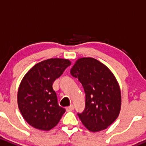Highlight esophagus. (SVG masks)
I'll list each match as a JSON object with an SVG mask.
<instances>
[{
  "label": "esophagus",
  "mask_w": 146,
  "mask_h": 146,
  "mask_svg": "<svg viewBox=\"0 0 146 146\" xmlns=\"http://www.w3.org/2000/svg\"><path fill=\"white\" fill-rule=\"evenodd\" d=\"M74 110V106L73 105V104H71L70 106H69V107H66V111H73V110Z\"/></svg>",
  "instance_id": "1"
}]
</instances>
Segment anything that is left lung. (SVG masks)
Wrapping results in <instances>:
<instances>
[{"mask_svg":"<svg viewBox=\"0 0 146 146\" xmlns=\"http://www.w3.org/2000/svg\"><path fill=\"white\" fill-rule=\"evenodd\" d=\"M81 83L86 94V107L78 113L83 125L92 132L105 130L119 116L121 92L112 72L97 60L81 58L70 70Z\"/></svg>","mask_w":146,"mask_h":146,"instance_id":"left-lung-1","label":"left lung"}]
</instances>
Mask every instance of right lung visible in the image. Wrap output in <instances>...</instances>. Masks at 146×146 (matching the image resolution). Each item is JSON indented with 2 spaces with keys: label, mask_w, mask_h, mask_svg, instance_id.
I'll return each mask as SVG.
<instances>
[{
  "label": "right lung",
  "mask_w": 146,
  "mask_h": 146,
  "mask_svg": "<svg viewBox=\"0 0 146 146\" xmlns=\"http://www.w3.org/2000/svg\"><path fill=\"white\" fill-rule=\"evenodd\" d=\"M71 64L68 59L51 58L34 65L21 80L18 106L27 123L41 130L56 126L65 113L60 107L52 84Z\"/></svg>",
  "instance_id": "add662e5"
}]
</instances>
